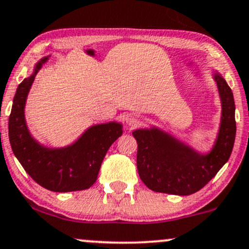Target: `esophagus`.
<instances>
[{
    "label": "esophagus",
    "instance_id": "obj_1",
    "mask_svg": "<svg viewBox=\"0 0 249 249\" xmlns=\"http://www.w3.org/2000/svg\"><path fill=\"white\" fill-rule=\"evenodd\" d=\"M125 122H126V125H128V126L134 127L142 123V118L138 115H136V113H130V115H127L126 118H125Z\"/></svg>",
    "mask_w": 249,
    "mask_h": 249
}]
</instances>
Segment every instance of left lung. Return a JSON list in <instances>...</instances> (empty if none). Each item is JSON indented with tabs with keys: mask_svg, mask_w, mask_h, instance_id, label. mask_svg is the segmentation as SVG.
<instances>
[{
	"mask_svg": "<svg viewBox=\"0 0 249 249\" xmlns=\"http://www.w3.org/2000/svg\"><path fill=\"white\" fill-rule=\"evenodd\" d=\"M212 76L221 103L219 128L213 145L200 152L158 126L138 128L137 168L146 187L155 193L188 196L202 189L232 153L235 139V104L233 92L218 71Z\"/></svg>",
	"mask_w": 249,
	"mask_h": 249,
	"instance_id": "obj_1",
	"label": "left lung"
}]
</instances>
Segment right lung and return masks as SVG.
I'll return each mask as SVG.
<instances>
[{
	"instance_id": "obj_1",
	"label": "right lung",
	"mask_w": 249,
	"mask_h": 249,
	"mask_svg": "<svg viewBox=\"0 0 249 249\" xmlns=\"http://www.w3.org/2000/svg\"><path fill=\"white\" fill-rule=\"evenodd\" d=\"M50 56L36 62L31 75L17 87L9 117V140L25 172L45 189L55 193L85 190L97 179L107 149L122 136L123 124L113 121L91 125L64 147H47L39 142L26 124L25 106L35 77Z\"/></svg>"
}]
</instances>
